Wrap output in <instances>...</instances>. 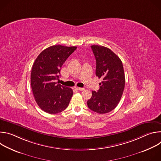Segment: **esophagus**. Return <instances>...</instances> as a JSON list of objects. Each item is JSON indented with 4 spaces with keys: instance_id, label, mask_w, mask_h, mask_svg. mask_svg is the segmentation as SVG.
Segmentation results:
<instances>
[{
    "instance_id": "34e87169",
    "label": "esophagus",
    "mask_w": 161,
    "mask_h": 161,
    "mask_svg": "<svg viewBox=\"0 0 161 161\" xmlns=\"http://www.w3.org/2000/svg\"><path fill=\"white\" fill-rule=\"evenodd\" d=\"M75 88H76V90H80V91H82V90H85V88H84L77 87V86H76V87H75Z\"/></svg>"
}]
</instances>
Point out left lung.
<instances>
[{
    "instance_id": "left-lung-1",
    "label": "left lung",
    "mask_w": 161,
    "mask_h": 161,
    "mask_svg": "<svg viewBox=\"0 0 161 161\" xmlns=\"http://www.w3.org/2000/svg\"><path fill=\"white\" fill-rule=\"evenodd\" d=\"M96 60V75L103 81L97 92H92L88 107L94 112L104 114L117 107L125 87V75L120 58L110 49L99 45L91 46Z\"/></svg>"
}]
</instances>
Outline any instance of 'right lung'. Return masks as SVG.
<instances>
[{"instance_id":"add662e5","label":"right lung","mask_w":161,"mask_h":161,"mask_svg":"<svg viewBox=\"0 0 161 161\" xmlns=\"http://www.w3.org/2000/svg\"><path fill=\"white\" fill-rule=\"evenodd\" d=\"M76 47L54 45L44 50L32 65L31 84L39 108L46 113L56 114L65 110L73 96L71 88L55 82L63 64Z\"/></svg>"}]
</instances>
